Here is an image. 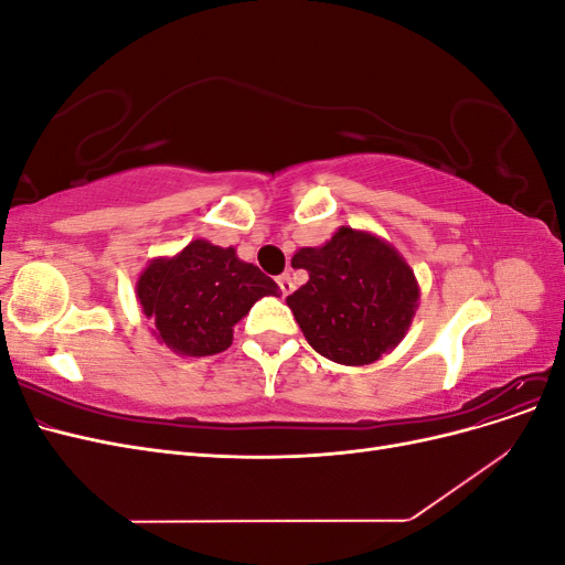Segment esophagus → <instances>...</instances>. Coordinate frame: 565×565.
I'll use <instances>...</instances> for the list:
<instances>
[{
  "mask_svg": "<svg viewBox=\"0 0 565 565\" xmlns=\"http://www.w3.org/2000/svg\"><path fill=\"white\" fill-rule=\"evenodd\" d=\"M278 285H280V289H282V295H285V297L295 292V282H292V278H289V273H282V276L278 278Z\"/></svg>",
  "mask_w": 565,
  "mask_h": 565,
  "instance_id": "34e87169",
  "label": "esophagus"
}]
</instances>
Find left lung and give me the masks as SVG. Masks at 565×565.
Masks as SVG:
<instances>
[{"mask_svg": "<svg viewBox=\"0 0 565 565\" xmlns=\"http://www.w3.org/2000/svg\"><path fill=\"white\" fill-rule=\"evenodd\" d=\"M292 266L309 282L287 297L306 341L339 365H370L396 349L419 306V282L403 254L370 231L341 226Z\"/></svg>", "mask_w": 565, "mask_h": 565, "instance_id": "1", "label": "left lung"}]
</instances>
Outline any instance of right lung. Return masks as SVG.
Returning <instances> with one entry per match:
<instances>
[{
  "mask_svg": "<svg viewBox=\"0 0 565 565\" xmlns=\"http://www.w3.org/2000/svg\"><path fill=\"white\" fill-rule=\"evenodd\" d=\"M262 297H280V287L254 264L237 259L233 247L210 241L158 256L136 280V299L152 324V337L193 358L226 351L235 322Z\"/></svg>",
  "mask_w": 565,
  "mask_h": 565,
  "instance_id": "obj_1",
  "label": "right lung"
}]
</instances>
